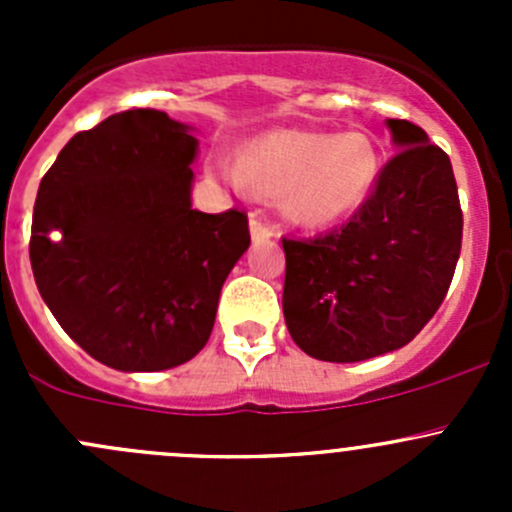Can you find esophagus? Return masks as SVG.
Returning <instances> with one entry per match:
<instances>
[{
  "label": "esophagus",
  "instance_id": "34e87169",
  "mask_svg": "<svg viewBox=\"0 0 512 512\" xmlns=\"http://www.w3.org/2000/svg\"><path fill=\"white\" fill-rule=\"evenodd\" d=\"M250 235H252V240H255V242L270 240V237H272V227H267L265 223H262L260 215L252 213L250 215Z\"/></svg>",
  "mask_w": 512,
  "mask_h": 512
}]
</instances>
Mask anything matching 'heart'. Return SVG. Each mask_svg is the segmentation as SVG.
Listing matches in <instances>:
<instances>
[{
  "instance_id": "b5f03b06",
  "label": "heart",
  "mask_w": 512,
  "mask_h": 512,
  "mask_svg": "<svg viewBox=\"0 0 512 512\" xmlns=\"http://www.w3.org/2000/svg\"><path fill=\"white\" fill-rule=\"evenodd\" d=\"M379 151L361 131H272L252 138L240 160L215 153L208 170L235 190L277 198L289 223L322 230L352 218L379 178Z\"/></svg>"
}]
</instances>
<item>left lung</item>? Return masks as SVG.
<instances>
[{
  "mask_svg": "<svg viewBox=\"0 0 512 512\" xmlns=\"http://www.w3.org/2000/svg\"><path fill=\"white\" fill-rule=\"evenodd\" d=\"M396 156L342 230L282 240V309L294 344L352 364L406 347L436 314L461 255L451 160L409 121L386 118Z\"/></svg>",
  "mask_w": 512,
  "mask_h": 512,
  "instance_id": "obj_1",
  "label": "left lung"
}]
</instances>
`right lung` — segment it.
<instances>
[{"label":"right lung","mask_w":512,"mask_h":512,"mask_svg":"<svg viewBox=\"0 0 512 512\" xmlns=\"http://www.w3.org/2000/svg\"><path fill=\"white\" fill-rule=\"evenodd\" d=\"M153 108L113 113L61 148L36 193L29 257L66 334L118 371H163L210 339L250 247L247 215L193 210L198 138Z\"/></svg>","instance_id":"obj_1"}]
</instances>
